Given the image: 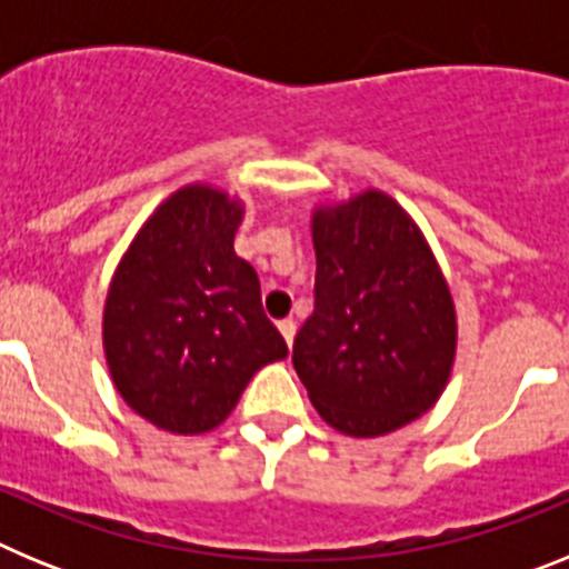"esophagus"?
<instances>
[{"instance_id":"obj_1","label":"esophagus","mask_w":569,"mask_h":569,"mask_svg":"<svg viewBox=\"0 0 569 569\" xmlns=\"http://www.w3.org/2000/svg\"><path fill=\"white\" fill-rule=\"evenodd\" d=\"M279 330H281V336H284V341H288V345H293V339H296V321L293 319H281L279 321Z\"/></svg>"}]
</instances>
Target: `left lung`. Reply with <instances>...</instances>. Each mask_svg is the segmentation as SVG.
<instances>
[{
    "mask_svg": "<svg viewBox=\"0 0 569 569\" xmlns=\"http://www.w3.org/2000/svg\"><path fill=\"white\" fill-rule=\"evenodd\" d=\"M316 308L293 341L310 405L333 430L376 439L445 393L459 347L450 284L416 219L367 188L310 213Z\"/></svg>",
    "mask_w": 569,
    "mask_h": 569,
    "instance_id": "obj_1",
    "label": "left lung"
}]
</instances>
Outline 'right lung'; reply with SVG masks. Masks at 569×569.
Masks as SVG:
<instances>
[{"mask_svg": "<svg viewBox=\"0 0 569 569\" xmlns=\"http://www.w3.org/2000/svg\"><path fill=\"white\" fill-rule=\"evenodd\" d=\"M244 202L208 182L173 190L110 279L102 347L116 393L164 433H210L256 370L288 356L259 276L233 250Z\"/></svg>", "mask_w": 569, "mask_h": 569, "instance_id": "right-lung-1", "label": "right lung"}]
</instances>
